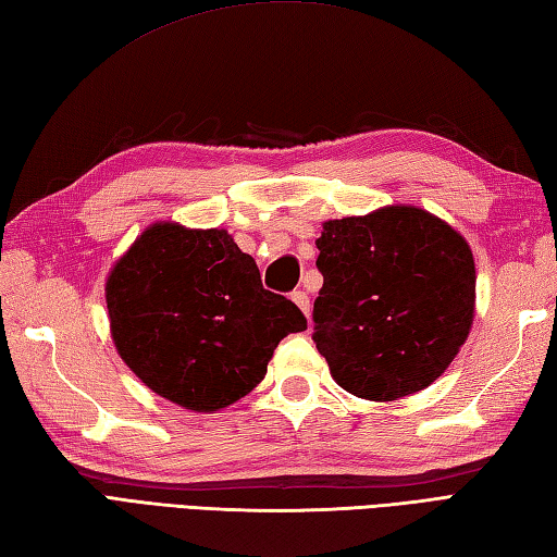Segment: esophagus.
Returning a JSON list of instances; mask_svg holds the SVG:
<instances>
[{
	"label": "esophagus",
	"instance_id": "1",
	"mask_svg": "<svg viewBox=\"0 0 557 557\" xmlns=\"http://www.w3.org/2000/svg\"><path fill=\"white\" fill-rule=\"evenodd\" d=\"M292 301L294 304H297L299 306V309L306 313V315H309V311H311V299H309V294H306V292H294L292 294Z\"/></svg>",
	"mask_w": 557,
	"mask_h": 557
}]
</instances>
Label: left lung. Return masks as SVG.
<instances>
[{
    "label": "left lung",
    "mask_w": 557,
    "mask_h": 557,
    "mask_svg": "<svg viewBox=\"0 0 557 557\" xmlns=\"http://www.w3.org/2000/svg\"><path fill=\"white\" fill-rule=\"evenodd\" d=\"M315 246L313 342L337 385L375 401L431 385L474 321L469 244L431 212L393 206L325 222Z\"/></svg>",
    "instance_id": "left-lung-1"
}]
</instances>
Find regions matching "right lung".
I'll return each instance as SVG.
<instances>
[{
	"label": "right lung",
	"mask_w": 557,
	"mask_h": 557,
	"mask_svg": "<svg viewBox=\"0 0 557 557\" xmlns=\"http://www.w3.org/2000/svg\"><path fill=\"white\" fill-rule=\"evenodd\" d=\"M108 311L128 369L194 411L251 393L280 339L306 330L299 306L263 287L227 232L172 222L152 224L114 265Z\"/></svg>",
	"instance_id": "1"
}]
</instances>
